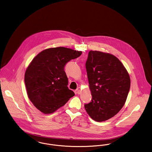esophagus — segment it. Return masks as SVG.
Masks as SVG:
<instances>
[{
    "mask_svg": "<svg viewBox=\"0 0 152 152\" xmlns=\"http://www.w3.org/2000/svg\"><path fill=\"white\" fill-rule=\"evenodd\" d=\"M76 91H77V93L78 94H80V87H78V88H77Z\"/></svg>",
    "mask_w": 152,
    "mask_h": 152,
    "instance_id": "34e87169",
    "label": "esophagus"
}]
</instances>
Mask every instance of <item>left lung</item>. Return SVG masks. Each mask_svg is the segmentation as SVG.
<instances>
[{"label": "left lung", "mask_w": 152, "mask_h": 152, "mask_svg": "<svg viewBox=\"0 0 152 152\" xmlns=\"http://www.w3.org/2000/svg\"><path fill=\"white\" fill-rule=\"evenodd\" d=\"M86 69L91 92V102L85 104L95 121H103L116 115L124 105L131 80L118 58L109 53L90 50Z\"/></svg>", "instance_id": "left-lung-1"}]
</instances>
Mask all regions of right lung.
<instances>
[{"instance_id":"1","label":"right lung","mask_w":152,"mask_h":152,"mask_svg":"<svg viewBox=\"0 0 152 152\" xmlns=\"http://www.w3.org/2000/svg\"><path fill=\"white\" fill-rule=\"evenodd\" d=\"M82 53L64 47L49 48L32 61L25 73L24 82L28 98L41 112L53 113L75 95L67 87L64 67Z\"/></svg>"}]
</instances>
